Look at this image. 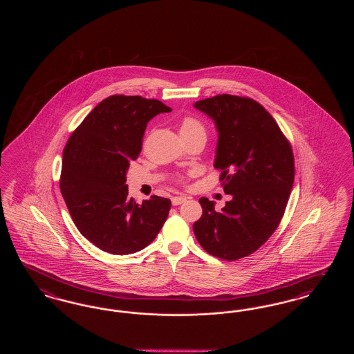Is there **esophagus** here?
Listing matches in <instances>:
<instances>
[{
  "mask_svg": "<svg viewBox=\"0 0 354 354\" xmlns=\"http://www.w3.org/2000/svg\"><path fill=\"white\" fill-rule=\"evenodd\" d=\"M187 201V198L185 196H174L172 199H171V202L174 205H180L182 203H185Z\"/></svg>",
  "mask_w": 354,
  "mask_h": 354,
  "instance_id": "1",
  "label": "esophagus"
}]
</instances>
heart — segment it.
<instances>
[{
    "mask_svg": "<svg viewBox=\"0 0 354 354\" xmlns=\"http://www.w3.org/2000/svg\"><path fill=\"white\" fill-rule=\"evenodd\" d=\"M179 133L182 136L191 134H205V130H204V126L198 119L194 118V117H185L180 122Z\"/></svg>",
    "mask_w": 354,
    "mask_h": 354,
    "instance_id": "heart-1",
    "label": "heart"
}]
</instances>
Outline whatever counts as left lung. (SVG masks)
<instances>
[{"instance_id":"left-lung-1","label":"left lung","mask_w":354,"mask_h":354,"mask_svg":"<svg viewBox=\"0 0 354 354\" xmlns=\"http://www.w3.org/2000/svg\"><path fill=\"white\" fill-rule=\"evenodd\" d=\"M215 122V169L232 199L221 211L201 198V219L194 234L203 248L223 260L257 251L276 231L295 180V159L276 120L256 101L230 94L195 102Z\"/></svg>"}]
</instances>
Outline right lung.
I'll list each match as a JSON object with an SVG mask.
<instances>
[{"instance_id": "obj_1", "label": "right lung", "mask_w": 354, "mask_h": 354, "mask_svg": "<svg viewBox=\"0 0 354 354\" xmlns=\"http://www.w3.org/2000/svg\"><path fill=\"white\" fill-rule=\"evenodd\" d=\"M171 109L139 95H111L84 119L64 150L59 187L78 231L104 252L146 248L169 216L171 201L129 199L126 174L147 123Z\"/></svg>"}]
</instances>
